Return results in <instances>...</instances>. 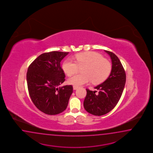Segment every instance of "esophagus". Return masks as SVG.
<instances>
[{
	"label": "esophagus",
	"instance_id": "obj_1",
	"mask_svg": "<svg viewBox=\"0 0 153 153\" xmlns=\"http://www.w3.org/2000/svg\"><path fill=\"white\" fill-rule=\"evenodd\" d=\"M79 87L78 86H73V90H76L78 89Z\"/></svg>",
	"mask_w": 153,
	"mask_h": 153
}]
</instances>
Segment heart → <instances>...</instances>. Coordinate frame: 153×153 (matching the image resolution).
Returning <instances> with one entry per match:
<instances>
[{
    "mask_svg": "<svg viewBox=\"0 0 153 153\" xmlns=\"http://www.w3.org/2000/svg\"><path fill=\"white\" fill-rule=\"evenodd\" d=\"M75 61L68 59L62 65L63 71L68 76L75 74L80 67L82 73L69 78L68 82L76 86H80L92 81L98 84L105 81L111 71V64L101 54L94 51H88L76 55Z\"/></svg>",
    "mask_w": 153,
    "mask_h": 153,
    "instance_id": "obj_1",
    "label": "heart"
}]
</instances>
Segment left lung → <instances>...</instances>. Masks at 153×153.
<instances>
[{"label":"left lung","mask_w":153,"mask_h":153,"mask_svg":"<svg viewBox=\"0 0 153 153\" xmlns=\"http://www.w3.org/2000/svg\"><path fill=\"white\" fill-rule=\"evenodd\" d=\"M105 51L111 57V73L103 83L94 87L98 90V93L86 89L87 94L84 102L85 109L95 116L108 114L116 106L126 84V72L120 59L112 52Z\"/></svg>","instance_id":"8db88e82"}]
</instances>
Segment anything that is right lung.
<instances>
[{
  "mask_svg": "<svg viewBox=\"0 0 153 153\" xmlns=\"http://www.w3.org/2000/svg\"><path fill=\"white\" fill-rule=\"evenodd\" d=\"M68 53L56 51L43 53L28 67L27 80L30 98L36 108L45 114H57L67 107L73 86H58L65 81L60 62Z\"/></svg>",
  "mask_w": 153,
  "mask_h": 153,
  "instance_id": "right-lung-1",
  "label": "right lung"
}]
</instances>
